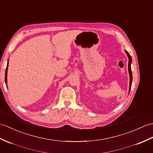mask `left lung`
I'll use <instances>...</instances> for the list:
<instances>
[{"mask_svg":"<svg viewBox=\"0 0 153 153\" xmlns=\"http://www.w3.org/2000/svg\"><path fill=\"white\" fill-rule=\"evenodd\" d=\"M126 54L128 56V73L130 76V85H129V93L131 89V86H132V70H131V63H132V57H131L129 53L127 51H125Z\"/></svg>","mask_w":153,"mask_h":153,"instance_id":"obj_1","label":"left lung"}]
</instances>
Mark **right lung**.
Wrapping results in <instances>:
<instances>
[{
	"label": "right lung",
	"mask_w": 153,
	"mask_h": 153,
	"mask_svg": "<svg viewBox=\"0 0 153 153\" xmlns=\"http://www.w3.org/2000/svg\"><path fill=\"white\" fill-rule=\"evenodd\" d=\"M8 62H7V66H6V72H5V83L6 85H7V73H8Z\"/></svg>",
	"instance_id": "add662e5"
}]
</instances>
